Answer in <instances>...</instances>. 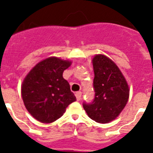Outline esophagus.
I'll return each instance as SVG.
<instances>
[{
    "label": "esophagus",
    "instance_id": "esophagus-1",
    "mask_svg": "<svg viewBox=\"0 0 153 153\" xmlns=\"http://www.w3.org/2000/svg\"><path fill=\"white\" fill-rule=\"evenodd\" d=\"M75 97H76L77 101H80L81 98H82V93L81 92H77L75 93Z\"/></svg>",
    "mask_w": 153,
    "mask_h": 153
}]
</instances>
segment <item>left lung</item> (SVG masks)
<instances>
[{"mask_svg": "<svg viewBox=\"0 0 153 153\" xmlns=\"http://www.w3.org/2000/svg\"><path fill=\"white\" fill-rule=\"evenodd\" d=\"M93 88L95 97L91 103H83L88 115L97 123L106 124L118 116L128 102L129 89L118 66L104 55L93 59Z\"/></svg>", "mask_w": 153, "mask_h": 153, "instance_id": "left-lung-1", "label": "left lung"}]
</instances>
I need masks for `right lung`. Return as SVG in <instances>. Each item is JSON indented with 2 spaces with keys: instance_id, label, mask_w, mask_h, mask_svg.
Returning <instances> with one entry per match:
<instances>
[{
  "instance_id": "right-lung-1",
  "label": "right lung",
  "mask_w": 153,
  "mask_h": 153,
  "mask_svg": "<svg viewBox=\"0 0 153 153\" xmlns=\"http://www.w3.org/2000/svg\"><path fill=\"white\" fill-rule=\"evenodd\" d=\"M71 61L52 56L38 63L25 77L21 95L26 109L42 123H51L61 117L66 107L76 101L64 70Z\"/></svg>"
}]
</instances>
